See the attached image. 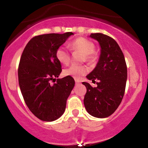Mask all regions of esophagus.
<instances>
[{
	"instance_id": "34e87169",
	"label": "esophagus",
	"mask_w": 148,
	"mask_h": 148,
	"mask_svg": "<svg viewBox=\"0 0 148 148\" xmlns=\"http://www.w3.org/2000/svg\"><path fill=\"white\" fill-rule=\"evenodd\" d=\"M75 83H76V84H79L80 82H79V81H78V80H75Z\"/></svg>"
}]
</instances>
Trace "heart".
Listing matches in <instances>:
<instances>
[{"label":"heart","instance_id":"b5f03b06","mask_svg":"<svg viewBox=\"0 0 148 148\" xmlns=\"http://www.w3.org/2000/svg\"><path fill=\"white\" fill-rule=\"evenodd\" d=\"M71 47L73 50L79 51L84 54L85 60L89 62H93L96 60L94 53L95 46L92 42L83 37H79L71 43ZM56 56L60 62L64 64H69L71 60L69 51L64 46H60L57 49ZM88 72L87 67L80 65L72 64L64 70L63 73L65 76H71L75 79H79L82 76Z\"/></svg>","mask_w":148,"mask_h":148}]
</instances>
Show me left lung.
<instances>
[{"mask_svg": "<svg viewBox=\"0 0 148 148\" xmlns=\"http://www.w3.org/2000/svg\"><path fill=\"white\" fill-rule=\"evenodd\" d=\"M90 37L97 40L101 54L97 66L86 76L92 81L99 80L97 87L83 82L87 92L84 103L89 114L105 118L114 114L123 99L127 80V67L124 54L114 39L102 33H92Z\"/></svg>", "mask_w": 148, "mask_h": 148, "instance_id": "obj_1", "label": "left lung"}]
</instances>
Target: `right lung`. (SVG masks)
Returning a JSON list of instances; mask_svg holds the SVG:
<instances>
[{
    "label": "right lung",
    "instance_id": "right-lung-1",
    "mask_svg": "<svg viewBox=\"0 0 148 148\" xmlns=\"http://www.w3.org/2000/svg\"><path fill=\"white\" fill-rule=\"evenodd\" d=\"M73 34L69 32L34 36L21 56L18 67L21 92L30 112L45 122L54 121L64 114L66 100L75 86L71 76L57 79L56 83L51 84L62 71L56 56L57 49Z\"/></svg>",
    "mask_w": 148,
    "mask_h": 148
}]
</instances>
